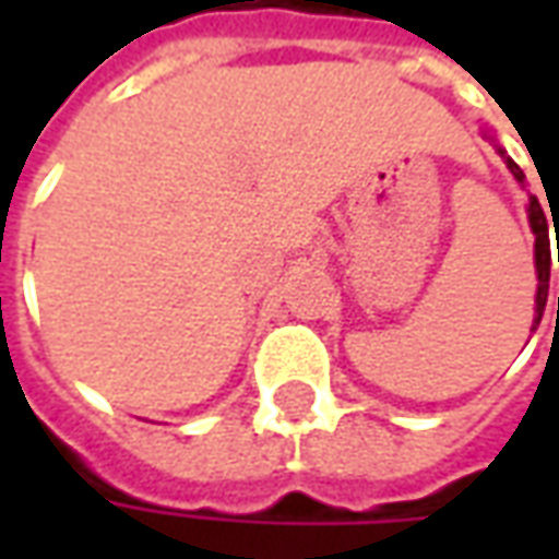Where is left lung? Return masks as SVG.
Returning a JSON list of instances; mask_svg holds the SVG:
<instances>
[{
  "instance_id": "left-lung-1",
  "label": "left lung",
  "mask_w": 559,
  "mask_h": 559,
  "mask_svg": "<svg viewBox=\"0 0 559 559\" xmlns=\"http://www.w3.org/2000/svg\"><path fill=\"white\" fill-rule=\"evenodd\" d=\"M509 170L515 176L518 182H524V170L518 167L515 160L506 158ZM551 206V200H548ZM551 221H557V212L551 209ZM530 227L536 233V272H539V290H536V326H539L542 311H545V302H548V278H551V242H548V212L542 209V203L536 197H530ZM559 239V236H557ZM559 263V257H557ZM557 308H559V296H557Z\"/></svg>"
}]
</instances>
